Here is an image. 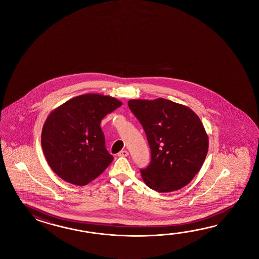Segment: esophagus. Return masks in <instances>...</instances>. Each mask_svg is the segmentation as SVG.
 <instances>
[{"label": "esophagus", "mask_w": 259, "mask_h": 259, "mask_svg": "<svg viewBox=\"0 0 259 259\" xmlns=\"http://www.w3.org/2000/svg\"><path fill=\"white\" fill-rule=\"evenodd\" d=\"M117 155L118 156H122V157H126V156L128 155V153H127V151H126V150H122L117 154Z\"/></svg>", "instance_id": "obj_1"}]
</instances>
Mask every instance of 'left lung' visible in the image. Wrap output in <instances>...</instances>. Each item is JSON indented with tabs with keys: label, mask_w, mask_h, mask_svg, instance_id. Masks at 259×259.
I'll return each instance as SVG.
<instances>
[{
	"label": "left lung",
	"mask_w": 259,
	"mask_h": 259,
	"mask_svg": "<svg viewBox=\"0 0 259 259\" xmlns=\"http://www.w3.org/2000/svg\"><path fill=\"white\" fill-rule=\"evenodd\" d=\"M132 113L143 125L152 161L142 169L143 182L159 193L178 191L193 181L208 152L209 139L199 116L170 100L132 99Z\"/></svg>",
	"instance_id": "1"
}]
</instances>
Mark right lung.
Returning a JSON list of instances; mask_svg holds the SVG:
<instances>
[{
    "mask_svg": "<svg viewBox=\"0 0 259 259\" xmlns=\"http://www.w3.org/2000/svg\"><path fill=\"white\" fill-rule=\"evenodd\" d=\"M115 97L86 94L66 101L44 122L41 147L46 161L65 182L84 186L100 176L114 157L100 127L107 114L121 106Z\"/></svg>",
    "mask_w": 259,
    "mask_h": 259,
    "instance_id": "1",
    "label": "right lung"
}]
</instances>
